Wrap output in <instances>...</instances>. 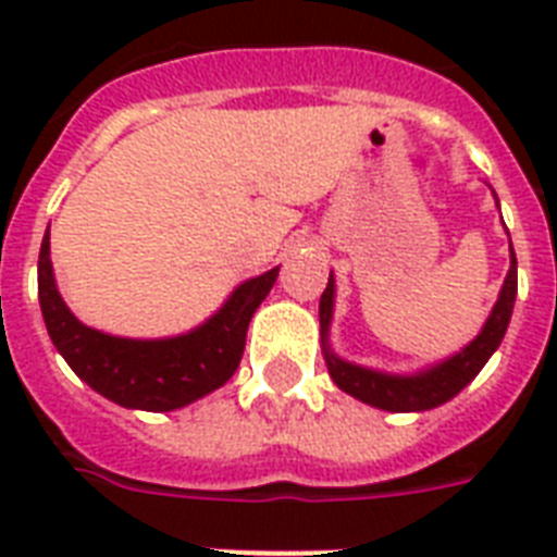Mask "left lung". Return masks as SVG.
I'll return each instance as SVG.
<instances>
[{
  "label": "left lung",
  "mask_w": 557,
  "mask_h": 557,
  "mask_svg": "<svg viewBox=\"0 0 557 557\" xmlns=\"http://www.w3.org/2000/svg\"><path fill=\"white\" fill-rule=\"evenodd\" d=\"M515 296H517V258L511 249V267H508L506 282L499 290V299L491 310L488 322L480 331V337L473 339L471 346H465L459 355L450 360L426 369L418 374H383L363 369V366L346 363L339 360L331 348H327V325H331V313H334V278H327V287L319 299V327H322V348H325V363L327 372L334 377L339 389L348 392L351 398L372 404L386 412H424L433 409L444 400H450L454 395L468 386V383L480 374V369L488 363V357L497 351V346L506 337L508 319L515 310Z\"/></svg>",
  "instance_id": "1"
}]
</instances>
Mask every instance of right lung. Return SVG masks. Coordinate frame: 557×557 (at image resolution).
<instances>
[{
    "instance_id": "obj_1",
    "label": "right lung",
    "mask_w": 557,
    "mask_h": 557,
    "mask_svg": "<svg viewBox=\"0 0 557 557\" xmlns=\"http://www.w3.org/2000/svg\"><path fill=\"white\" fill-rule=\"evenodd\" d=\"M275 275L278 267L240 284L209 322L183 337H110L77 322L60 299L46 232L37 261V290L51 343L81 381L119 407L171 412L220 389L235 374L244 357L249 319L267 299Z\"/></svg>"
}]
</instances>
